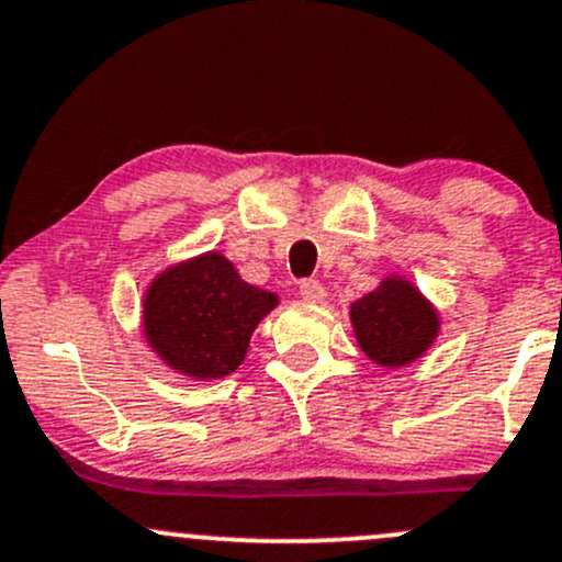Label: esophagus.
I'll return each instance as SVG.
<instances>
[{"label": "esophagus", "instance_id": "obj_1", "mask_svg": "<svg viewBox=\"0 0 562 562\" xmlns=\"http://www.w3.org/2000/svg\"><path fill=\"white\" fill-rule=\"evenodd\" d=\"M299 293H301V299L310 301V304H323V299H326V288H323L317 280H304V282H301Z\"/></svg>", "mask_w": 562, "mask_h": 562}]
</instances>
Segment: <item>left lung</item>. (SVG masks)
<instances>
[{
    "instance_id": "8db88e82",
    "label": "left lung",
    "mask_w": 562,
    "mask_h": 562,
    "mask_svg": "<svg viewBox=\"0 0 562 562\" xmlns=\"http://www.w3.org/2000/svg\"><path fill=\"white\" fill-rule=\"evenodd\" d=\"M350 323L363 356L380 369H404L434 347L441 315L420 288L401 274L382 277L380 285L350 304Z\"/></svg>"
}]
</instances>
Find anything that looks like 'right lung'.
Masks as SVG:
<instances>
[{
  "label": "right lung",
  "instance_id": "add662e5",
  "mask_svg": "<svg viewBox=\"0 0 562 562\" xmlns=\"http://www.w3.org/2000/svg\"><path fill=\"white\" fill-rule=\"evenodd\" d=\"M277 304V293L245 282L223 252L210 250L147 282L142 330L169 369L210 382L239 369L252 330Z\"/></svg>",
  "mask_w": 562,
  "mask_h": 562
}]
</instances>
